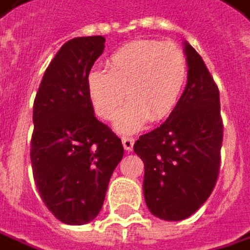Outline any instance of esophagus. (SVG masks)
<instances>
[{"mask_svg": "<svg viewBox=\"0 0 250 250\" xmlns=\"http://www.w3.org/2000/svg\"><path fill=\"white\" fill-rule=\"evenodd\" d=\"M122 143H123L125 150L130 151V150L133 148V146H134V139H133V137H123V139H122Z\"/></svg>", "mask_w": 250, "mask_h": 250, "instance_id": "1", "label": "esophagus"}]
</instances>
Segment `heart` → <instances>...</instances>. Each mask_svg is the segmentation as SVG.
<instances>
[{
  "label": "heart",
  "mask_w": 250,
  "mask_h": 250,
  "mask_svg": "<svg viewBox=\"0 0 250 250\" xmlns=\"http://www.w3.org/2000/svg\"><path fill=\"white\" fill-rule=\"evenodd\" d=\"M107 70H93L87 79L88 97L103 120L116 119L120 133H134L151 122L167 119L177 107L189 79V62L173 42L131 41L117 48L105 62Z\"/></svg>",
  "instance_id": "1"
}]
</instances>
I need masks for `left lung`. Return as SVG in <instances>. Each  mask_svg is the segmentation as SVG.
Returning a JSON list of instances; mask_svg holds the SVG:
<instances>
[{"label": "left lung", "instance_id": "1", "mask_svg": "<svg viewBox=\"0 0 250 250\" xmlns=\"http://www.w3.org/2000/svg\"><path fill=\"white\" fill-rule=\"evenodd\" d=\"M189 79L169 119L139 137L148 210L163 220L193 215L213 192L220 169L223 123L219 88L205 61L185 41Z\"/></svg>", "mask_w": 250, "mask_h": 250}]
</instances>
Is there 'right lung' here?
Instances as JSON below:
<instances>
[{"mask_svg": "<svg viewBox=\"0 0 250 250\" xmlns=\"http://www.w3.org/2000/svg\"><path fill=\"white\" fill-rule=\"evenodd\" d=\"M102 35L67 41L47 67L34 100L31 165L48 210L67 225L100 213L122 140L94 116L87 79L104 51Z\"/></svg>", "mask_w": 250, "mask_h": 250, "instance_id": "add662e5", "label": "right lung"}]
</instances>
